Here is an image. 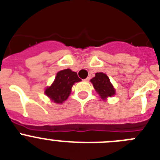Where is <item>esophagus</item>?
I'll return each instance as SVG.
<instances>
[{
	"label": "esophagus",
	"mask_w": 160,
	"mask_h": 160,
	"mask_svg": "<svg viewBox=\"0 0 160 160\" xmlns=\"http://www.w3.org/2000/svg\"><path fill=\"white\" fill-rule=\"evenodd\" d=\"M89 80H90V77H87V78H86L85 79V80H85V81H89Z\"/></svg>",
	"instance_id": "obj_1"
}]
</instances>
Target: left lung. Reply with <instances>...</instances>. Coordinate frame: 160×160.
Here are the masks:
<instances>
[{"mask_svg":"<svg viewBox=\"0 0 160 160\" xmlns=\"http://www.w3.org/2000/svg\"><path fill=\"white\" fill-rule=\"evenodd\" d=\"M96 91L100 97L105 100L107 97L115 95V89L111 83L110 80L106 74L103 72L96 73V77L91 80Z\"/></svg>","mask_w":160,"mask_h":160,"instance_id":"left-lung-1","label":"left lung"}]
</instances>
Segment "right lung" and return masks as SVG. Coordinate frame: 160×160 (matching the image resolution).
Segmentation results:
<instances>
[{"label": "right lung", "instance_id": "add662e5", "mask_svg": "<svg viewBox=\"0 0 160 160\" xmlns=\"http://www.w3.org/2000/svg\"><path fill=\"white\" fill-rule=\"evenodd\" d=\"M80 80L77 73L71 69L60 71L57 72L52 84L46 88L45 94L55 103H61L69 96L73 84Z\"/></svg>", "mask_w": 160, "mask_h": 160}]
</instances>
